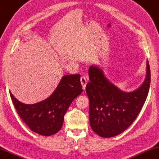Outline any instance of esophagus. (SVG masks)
<instances>
[{
	"mask_svg": "<svg viewBox=\"0 0 159 159\" xmlns=\"http://www.w3.org/2000/svg\"><path fill=\"white\" fill-rule=\"evenodd\" d=\"M87 82H88V79H86L85 76L80 77V83H81L83 89H84V90H85V89H86Z\"/></svg>",
	"mask_w": 159,
	"mask_h": 159,
	"instance_id": "34e87169",
	"label": "esophagus"
}]
</instances>
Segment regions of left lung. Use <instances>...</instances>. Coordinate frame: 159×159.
I'll use <instances>...</instances> for the list:
<instances>
[{"mask_svg":"<svg viewBox=\"0 0 159 159\" xmlns=\"http://www.w3.org/2000/svg\"><path fill=\"white\" fill-rule=\"evenodd\" d=\"M146 78L137 90L120 91L105 78L99 68L91 66L90 82L86 91L89 99V120L98 135L111 138L125 131L137 118L146 102L151 84V70L147 61Z\"/></svg>","mask_w":159,"mask_h":159,"instance_id":"obj_1","label":"left lung"}]
</instances>
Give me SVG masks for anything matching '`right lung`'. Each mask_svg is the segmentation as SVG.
I'll use <instances>...</instances> for the list:
<instances>
[{"instance_id":"1","label":"right lung","mask_w":159,"mask_h":159,"mask_svg":"<svg viewBox=\"0 0 159 159\" xmlns=\"http://www.w3.org/2000/svg\"><path fill=\"white\" fill-rule=\"evenodd\" d=\"M80 75H64L52 95L44 101L25 104L10 92L13 104L20 118L30 129L44 136L57 133L63 124L64 115L72 102L82 93Z\"/></svg>"}]
</instances>
